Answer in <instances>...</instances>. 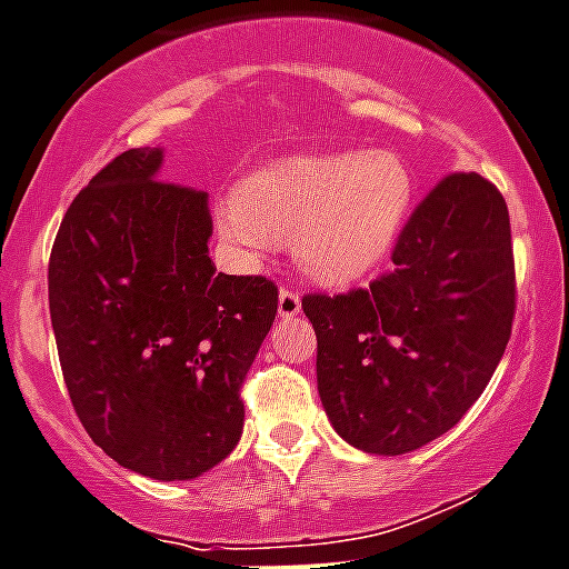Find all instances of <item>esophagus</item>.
Wrapping results in <instances>:
<instances>
[{
    "instance_id": "34e87169",
    "label": "esophagus",
    "mask_w": 569,
    "mask_h": 569,
    "mask_svg": "<svg viewBox=\"0 0 569 569\" xmlns=\"http://www.w3.org/2000/svg\"><path fill=\"white\" fill-rule=\"evenodd\" d=\"M301 312V293L293 288H281L279 293V316L284 318V321H290V318H296Z\"/></svg>"
}]
</instances>
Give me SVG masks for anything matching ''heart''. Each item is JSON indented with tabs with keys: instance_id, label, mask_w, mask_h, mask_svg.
<instances>
[{
	"instance_id": "1",
	"label": "heart",
	"mask_w": 569,
	"mask_h": 569,
	"mask_svg": "<svg viewBox=\"0 0 569 569\" xmlns=\"http://www.w3.org/2000/svg\"><path fill=\"white\" fill-rule=\"evenodd\" d=\"M410 203L413 176L399 156H293L248 178L242 203L223 209L220 229L248 251L290 237L307 273L343 281L388 251Z\"/></svg>"
}]
</instances>
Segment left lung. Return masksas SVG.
Instances as JSON below:
<instances>
[{
  "label": "left lung",
  "instance_id": "left-lung-1",
  "mask_svg": "<svg viewBox=\"0 0 569 569\" xmlns=\"http://www.w3.org/2000/svg\"><path fill=\"white\" fill-rule=\"evenodd\" d=\"M391 262L369 288L301 299L329 421L375 456L443 436L489 386L517 310L506 198L478 172H450L410 212Z\"/></svg>",
  "mask_w": 569,
  "mask_h": 569
}]
</instances>
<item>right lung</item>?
Returning a JSON list of instances; mask_svg holds the SVG:
<instances>
[{"instance_id":"1","label":"right lung","mask_w":569,"mask_h":569,"mask_svg":"<svg viewBox=\"0 0 569 569\" xmlns=\"http://www.w3.org/2000/svg\"><path fill=\"white\" fill-rule=\"evenodd\" d=\"M159 167V148H133L80 189L47 281L63 382L91 441L119 467L189 480L240 441L242 382L279 288L214 273L207 192Z\"/></svg>"}]
</instances>
